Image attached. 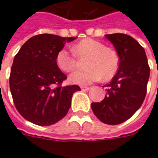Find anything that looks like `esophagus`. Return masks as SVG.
Returning a JSON list of instances; mask_svg holds the SVG:
<instances>
[{"label": "esophagus", "mask_w": 158, "mask_h": 158, "mask_svg": "<svg viewBox=\"0 0 158 158\" xmlns=\"http://www.w3.org/2000/svg\"><path fill=\"white\" fill-rule=\"evenodd\" d=\"M90 89V87H85V86H81V90L82 91H88Z\"/></svg>", "instance_id": "esophagus-1"}]
</instances>
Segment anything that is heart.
Wrapping results in <instances>:
<instances>
[{
	"mask_svg": "<svg viewBox=\"0 0 158 158\" xmlns=\"http://www.w3.org/2000/svg\"><path fill=\"white\" fill-rule=\"evenodd\" d=\"M74 55L85 61V71L74 72L69 76V81L74 85H85L100 80L111 79L118 72L120 57L117 52L100 41L85 38L73 47ZM57 66L62 72L70 73L78 65V60L66 50L62 49L56 56Z\"/></svg>",
	"mask_w": 158,
	"mask_h": 158,
	"instance_id": "b5f03b06",
	"label": "heart"
}]
</instances>
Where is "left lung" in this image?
Instances as JSON below:
<instances>
[{"label":"left lung","instance_id":"8db88e82","mask_svg":"<svg viewBox=\"0 0 158 158\" xmlns=\"http://www.w3.org/2000/svg\"><path fill=\"white\" fill-rule=\"evenodd\" d=\"M106 37L117 52L120 65L117 73L106 85L105 99L92 103L91 106L101 122L116 125L128 120L142 106L150 69L144 49L132 36L115 33Z\"/></svg>","mask_w":158,"mask_h":158}]
</instances>
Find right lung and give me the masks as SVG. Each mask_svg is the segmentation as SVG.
I'll list each match as a JSON object with an SVG mask.
<instances>
[{
  "label": "right lung",
  "instance_id": "right-lung-1",
  "mask_svg": "<svg viewBox=\"0 0 158 158\" xmlns=\"http://www.w3.org/2000/svg\"><path fill=\"white\" fill-rule=\"evenodd\" d=\"M76 37L52 34L32 36L15 56L9 86L15 106L30 123L50 126L66 115L77 85L62 86L67 79L56 64V56Z\"/></svg>",
  "mask_w": 158,
  "mask_h": 158
}]
</instances>
